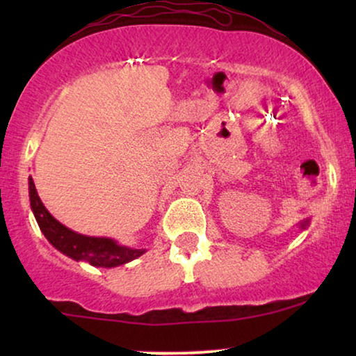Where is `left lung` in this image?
Returning a JSON list of instances; mask_svg holds the SVG:
<instances>
[{
    "mask_svg": "<svg viewBox=\"0 0 356 356\" xmlns=\"http://www.w3.org/2000/svg\"><path fill=\"white\" fill-rule=\"evenodd\" d=\"M303 227H305V225H303Z\"/></svg>",
    "mask_w": 356,
    "mask_h": 356,
    "instance_id": "8db88e82",
    "label": "left lung"
}]
</instances>
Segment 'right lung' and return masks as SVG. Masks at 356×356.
<instances>
[{"label":"right lung","mask_w":356,"mask_h":356,"mask_svg":"<svg viewBox=\"0 0 356 356\" xmlns=\"http://www.w3.org/2000/svg\"><path fill=\"white\" fill-rule=\"evenodd\" d=\"M29 196L31 207L40 230L48 241L74 261H84L95 267H116L143 256L145 250L121 246L111 238H97L81 235L63 225L47 211L38 197L32 177H29Z\"/></svg>","instance_id":"add662e5"}]
</instances>
